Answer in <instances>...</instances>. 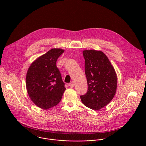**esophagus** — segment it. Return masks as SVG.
<instances>
[{
	"mask_svg": "<svg viewBox=\"0 0 146 146\" xmlns=\"http://www.w3.org/2000/svg\"><path fill=\"white\" fill-rule=\"evenodd\" d=\"M74 86H75V83H74V81H72V82H70L69 83V87H70L73 88V87H74Z\"/></svg>",
	"mask_w": 146,
	"mask_h": 146,
	"instance_id": "1",
	"label": "esophagus"
}]
</instances>
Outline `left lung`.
Here are the masks:
<instances>
[{"mask_svg":"<svg viewBox=\"0 0 146 146\" xmlns=\"http://www.w3.org/2000/svg\"><path fill=\"white\" fill-rule=\"evenodd\" d=\"M82 54L88 91L80 98L86 106L98 110L108 105L114 98L117 87V74L108 56L102 51L84 50Z\"/></svg>","mask_w":146,"mask_h":146,"instance_id":"left-lung-1","label":"left lung"}]
</instances>
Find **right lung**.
Here are the masks:
<instances>
[{"label":"right lung","mask_w":146,"mask_h":146,"mask_svg":"<svg viewBox=\"0 0 146 146\" xmlns=\"http://www.w3.org/2000/svg\"><path fill=\"white\" fill-rule=\"evenodd\" d=\"M64 51L60 48L50 50L33 61L28 70L26 87L28 95L42 109L57 105L66 90L56 65L57 59Z\"/></svg>","instance_id":"right-lung-1"}]
</instances>
